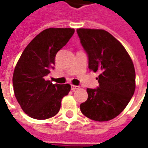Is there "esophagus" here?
<instances>
[{
    "label": "esophagus",
    "mask_w": 148,
    "mask_h": 148,
    "mask_svg": "<svg viewBox=\"0 0 148 148\" xmlns=\"http://www.w3.org/2000/svg\"><path fill=\"white\" fill-rule=\"evenodd\" d=\"M78 88H79V86H74V85H71V90H77Z\"/></svg>",
    "instance_id": "esophagus-1"
}]
</instances>
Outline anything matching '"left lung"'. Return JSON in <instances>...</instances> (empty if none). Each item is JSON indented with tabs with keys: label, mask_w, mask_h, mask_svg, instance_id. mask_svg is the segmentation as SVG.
Listing matches in <instances>:
<instances>
[{
	"label": "left lung",
	"mask_w": 148,
	"mask_h": 148,
	"mask_svg": "<svg viewBox=\"0 0 148 148\" xmlns=\"http://www.w3.org/2000/svg\"><path fill=\"white\" fill-rule=\"evenodd\" d=\"M77 33L89 59V69L99 71V86L87 89L81 112L93 121H110L123 111L136 89L133 62L124 46L102 29L78 28Z\"/></svg>",
	"instance_id": "8db88e82"
}]
</instances>
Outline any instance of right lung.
Instances as JSON below:
<instances>
[{
    "label": "right lung",
    "instance_id": "right-lung-1",
    "mask_svg": "<svg viewBox=\"0 0 148 148\" xmlns=\"http://www.w3.org/2000/svg\"><path fill=\"white\" fill-rule=\"evenodd\" d=\"M74 33V28L51 27L41 32L26 47L12 77L15 97L30 117L45 120L57 114L69 84H53L46 77L54 70L57 52Z\"/></svg>",
    "mask_w": 148,
    "mask_h": 148
}]
</instances>
